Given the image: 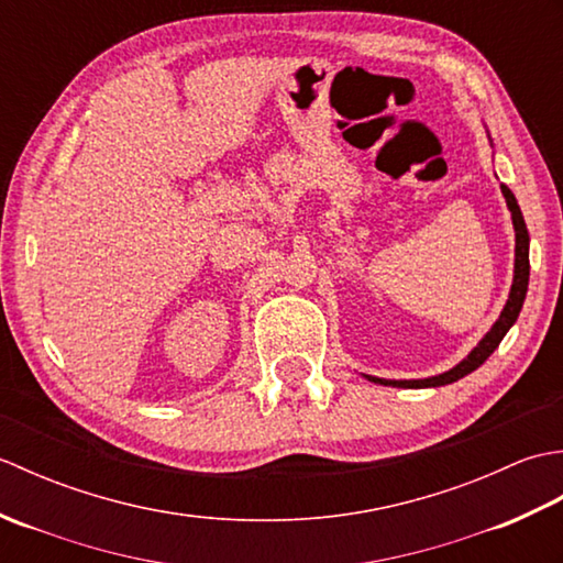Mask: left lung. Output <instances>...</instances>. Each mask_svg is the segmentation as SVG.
Listing matches in <instances>:
<instances>
[{
	"mask_svg": "<svg viewBox=\"0 0 563 563\" xmlns=\"http://www.w3.org/2000/svg\"><path fill=\"white\" fill-rule=\"evenodd\" d=\"M500 190H504L506 196V202L510 208V214H512V227H516V278H512V288H510V297L508 302L504 307V312H500L498 321L492 327V331L486 333V336L482 339V343L476 345V349L464 357V361L457 365L448 369V373H442L438 377H428V379H379V377H367L377 382V385H391V387H442V385H450V382H457L460 377L474 373L476 367H479L488 355H492L498 343L504 341V336L508 333V329L516 324V319L520 314L522 309V302H525V292H528V280H530V234H528V227H525V220H522V212H520V206L516 196L510 194V188L504 184L500 186Z\"/></svg>",
	"mask_w": 563,
	"mask_h": 563,
	"instance_id": "1",
	"label": "left lung"
}]
</instances>
